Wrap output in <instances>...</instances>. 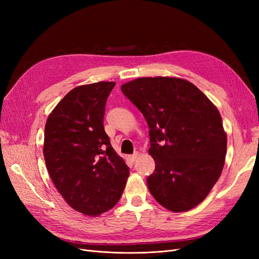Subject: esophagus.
I'll use <instances>...</instances> for the list:
<instances>
[{"mask_svg": "<svg viewBox=\"0 0 259 259\" xmlns=\"http://www.w3.org/2000/svg\"><path fill=\"white\" fill-rule=\"evenodd\" d=\"M137 156H138V153L136 152V153H134V154L130 155V156H128V160H130L131 162H135L136 159H137Z\"/></svg>", "mask_w": 259, "mask_h": 259, "instance_id": "34e87169", "label": "esophagus"}]
</instances>
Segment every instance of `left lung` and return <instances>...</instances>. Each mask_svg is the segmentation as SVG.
<instances>
[{
	"label": "left lung",
	"mask_w": 259,
	"mask_h": 259,
	"mask_svg": "<svg viewBox=\"0 0 259 259\" xmlns=\"http://www.w3.org/2000/svg\"><path fill=\"white\" fill-rule=\"evenodd\" d=\"M143 113L155 162L147 185L171 211L204 200L224 167L227 136L217 108L197 86L178 77H139L121 88Z\"/></svg>",
	"instance_id": "obj_1"
}]
</instances>
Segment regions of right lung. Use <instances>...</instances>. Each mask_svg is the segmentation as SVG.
I'll use <instances>...</instances> for the list:
<instances>
[{
	"label": "right lung",
	"mask_w": 259,
	"mask_h": 259,
	"mask_svg": "<svg viewBox=\"0 0 259 259\" xmlns=\"http://www.w3.org/2000/svg\"><path fill=\"white\" fill-rule=\"evenodd\" d=\"M114 82L77 86L60 100L45 124L46 167L68 204L89 216L112 208L130 174L104 127Z\"/></svg>",
	"instance_id": "obj_1"
}]
</instances>
